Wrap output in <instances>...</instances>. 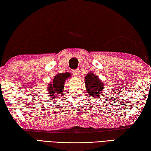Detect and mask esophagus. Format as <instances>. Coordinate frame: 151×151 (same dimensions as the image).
I'll return each instance as SVG.
<instances>
[{
	"label": "esophagus",
	"mask_w": 151,
	"mask_h": 151,
	"mask_svg": "<svg viewBox=\"0 0 151 151\" xmlns=\"http://www.w3.org/2000/svg\"><path fill=\"white\" fill-rule=\"evenodd\" d=\"M72 73H73V75L76 76H78V73H79V71H78V69H75V70H73V71H72Z\"/></svg>",
	"instance_id": "obj_1"
}]
</instances>
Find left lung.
<instances>
[{
	"label": "left lung",
	"instance_id": "left-lung-1",
	"mask_svg": "<svg viewBox=\"0 0 151 151\" xmlns=\"http://www.w3.org/2000/svg\"><path fill=\"white\" fill-rule=\"evenodd\" d=\"M84 81L89 96L93 99L100 98L104 92V84L99 76L94 75L93 72H89L85 76Z\"/></svg>",
	"mask_w": 151,
	"mask_h": 151
}]
</instances>
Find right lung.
<instances>
[{
	"mask_svg": "<svg viewBox=\"0 0 151 151\" xmlns=\"http://www.w3.org/2000/svg\"><path fill=\"white\" fill-rule=\"evenodd\" d=\"M71 76V74L68 72L60 73L56 75L52 81H51L47 87L48 99L55 100L64 92L65 80Z\"/></svg>",
	"mask_w": 151,
	"mask_h": 151,
	"instance_id": "obj_1",
	"label": "right lung"
}]
</instances>
